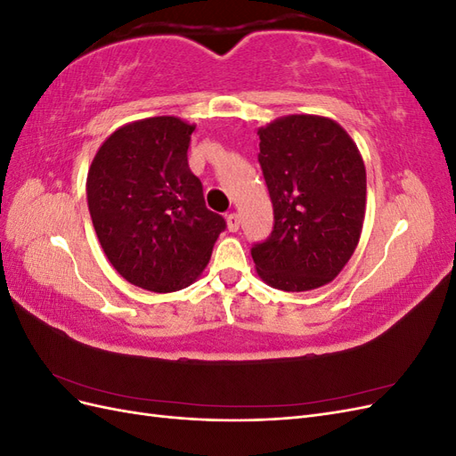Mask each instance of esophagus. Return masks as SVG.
Listing matches in <instances>:
<instances>
[{
  "label": "esophagus",
  "mask_w": 456,
  "mask_h": 456,
  "mask_svg": "<svg viewBox=\"0 0 456 456\" xmlns=\"http://www.w3.org/2000/svg\"><path fill=\"white\" fill-rule=\"evenodd\" d=\"M226 224H228V230L230 232H238L240 230V224H241V218L238 213H230L226 216Z\"/></svg>",
  "instance_id": "34e87169"
}]
</instances>
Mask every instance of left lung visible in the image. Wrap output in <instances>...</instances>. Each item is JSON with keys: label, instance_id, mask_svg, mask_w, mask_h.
I'll return each mask as SVG.
<instances>
[{"label": "left lung", "instance_id": "obj_1", "mask_svg": "<svg viewBox=\"0 0 456 456\" xmlns=\"http://www.w3.org/2000/svg\"><path fill=\"white\" fill-rule=\"evenodd\" d=\"M272 236L251 249L258 278L287 293L333 281L360 243L365 163L335 119L291 114L258 127Z\"/></svg>", "mask_w": 456, "mask_h": 456}]
</instances>
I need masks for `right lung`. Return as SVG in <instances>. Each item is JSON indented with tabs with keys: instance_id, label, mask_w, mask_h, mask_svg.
<instances>
[{
	"instance_id": "right-lung-1",
	"label": "right lung",
	"mask_w": 456,
	"mask_h": 456,
	"mask_svg": "<svg viewBox=\"0 0 456 456\" xmlns=\"http://www.w3.org/2000/svg\"><path fill=\"white\" fill-rule=\"evenodd\" d=\"M194 123L158 116L126 123L101 144L87 173L96 238L116 272L154 293L194 283L226 228L188 167Z\"/></svg>"
}]
</instances>
